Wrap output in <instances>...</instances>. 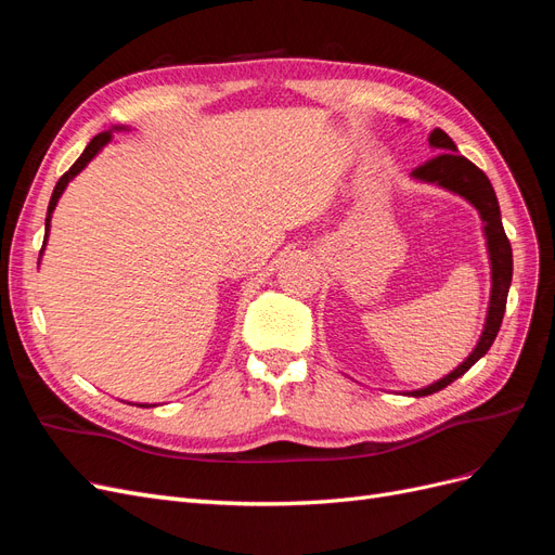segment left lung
Segmentation results:
<instances>
[{
    "label": "left lung",
    "instance_id": "obj_1",
    "mask_svg": "<svg viewBox=\"0 0 555 555\" xmlns=\"http://www.w3.org/2000/svg\"><path fill=\"white\" fill-rule=\"evenodd\" d=\"M428 143L433 150H438V155H435L430 162H426L424 166H418V169H414L412 180L435 184V188H442L451 194H456L465 198L467 204L479 212L481 231L486 238V251H489V263H491V300H489V310H486L483 331L479 335L475 349L469 351V357L459 367H453V371L442 379L424 386V389L405 391V396H412V398L430 396L435 391L444 389V386H449L453 379L465 375L469 367H473L486 351L491 349L495 335L500 331L502 317H505L507 294L512 284V245L505 236V229H502L500 206H498V196L493 192L491 180L486 178V173L477 169L473 162L459 155L456 143H453L440 127H435L430 131Z\"/></svg>",
    "mask_w": 555,
    "mask_h": 555
}]
</instances>
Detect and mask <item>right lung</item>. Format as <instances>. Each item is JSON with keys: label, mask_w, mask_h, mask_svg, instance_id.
<instances>
[{"label": "right lung", "mask_w": 555, "mask_h": 555, "mask_svg": "<svg viewBox=\"0 0 555 555\" xmlns=\"http://www.w3.org/2000/svg\"><path fill=\"white\" fill-rule=\"evenodd\" d=\"M113 131H129V127H125V125H120V127H111L108 131H102V133H96V137L86 145V150H82V155L74 162V166L69 171H66L60 180H57V184H55V190H53V196H50V204H48V215H46V238H43V247H41V255H43V249H46V243H48V233H50V220H53V212H55V206H57V201H60V196L64 194V190H66V184H69L82 169H86V166L102 153V150L113 141ZM139 408H155V405H139Z\"/></svg>", "instance_id": "1"}]
</instances>
